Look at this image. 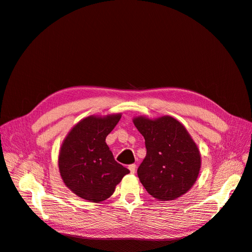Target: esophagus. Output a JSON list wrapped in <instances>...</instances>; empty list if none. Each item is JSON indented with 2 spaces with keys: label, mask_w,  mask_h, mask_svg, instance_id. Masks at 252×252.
<instances>
[{
  "label": "esophagus",
  "mask_w": 252,
  "mask_h": 252,
  "mask_svg": "<svg viewBox=\"0 0 252 252\" xmlns=\"http://www.w3.org/2000/svg\"><path fill=\"white\" fill-rule=\"evenodd\" d=\"M128 168H129V170H130V173L134 174V173H135V169H136V165H135V164H130V165L128 166Z\"/></svg>",
  "instance_id": "1"
}]
</instances>
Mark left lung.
<instances>
[{"instance_id":"obj_1","label":"left lung","mask_w":252,"mask_h":252,"mask_svg":"<svg viewBox=\"0 0 252 252\" xmlns=\"http://www.w3.org/2000/svg\"><path fill=\"white\" fill-rule=\"evenodd\" d=\"M133 123L145 138L147 155L137 176L148 193L173 200L193 186L199 174V150L186 128L173 117H136Z\"/></svg>"}]
</instances>
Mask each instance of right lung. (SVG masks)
<instances>
[{
    "label": "right lung",
    "mask_w": 252,
    "mask_h": 252,
    "mask_svg": "<svg viewBox=\"0 0 252 252\" xmlns=\"http://www.w3.org/2000/svg\"><path fill=\"white\" fill-rule=\"evenodd\" d=\"M122 115L90 116L67 134L59 154V169L65 185L77 196L93 203L114 193L129 169L118 163L105 143Z\"/></svg>",
    "instance_id": "right-lung-1"
}]
</instances>
